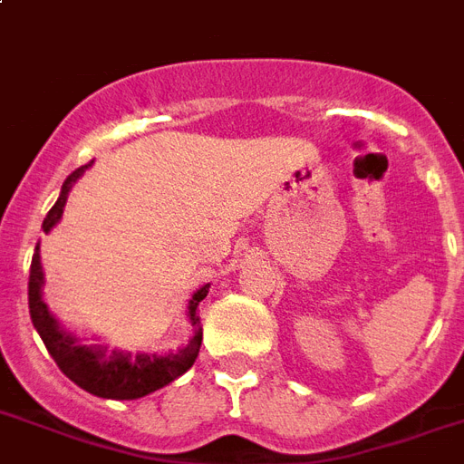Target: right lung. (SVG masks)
Masks as SVG:
<instances>
[{
    "label": "right lung",
    "instance_id": "add662e5",
    "mask_svg": "<svg viewBox=\"0 0 464 464\" xmlns=\"http://www.w3.org/2000/svg\"><path fill=\"white\" fill-rule=\"evenodd\" d=\"M90 166L92 160L87 166H80L78 170H72L68 175L63 187H61L56 204L52 206V210L44 218V223H42L44 232H49L53 225L59 223L61 216H63V206L68 201V191L72 189L80 175ZM42 285H44V273H42L40 244H37L33 263H30V320H33L37 334L42 336V342H44L49 355L59 365L61 372L66 374L71 382H75L80 389H85V392L94 393V396L113 398V401H135V398L149 396V393L159 392L166 384L175 382L179 374H185L194 365V361H197L198 348H201V336H204V332H201V317H198V304L206 298L210 285L197 289L194 296L189 298V305H187V317H189L191 329H194L189 343L166 355H132L122 353V351L106 353L103 346H85V343H80L78 336L66 332L56 323V317L49 313L47 304L42 301Z\"/></svg>",
    "mask_w": 464,
    "mask_h": 464
}]
</instances>
